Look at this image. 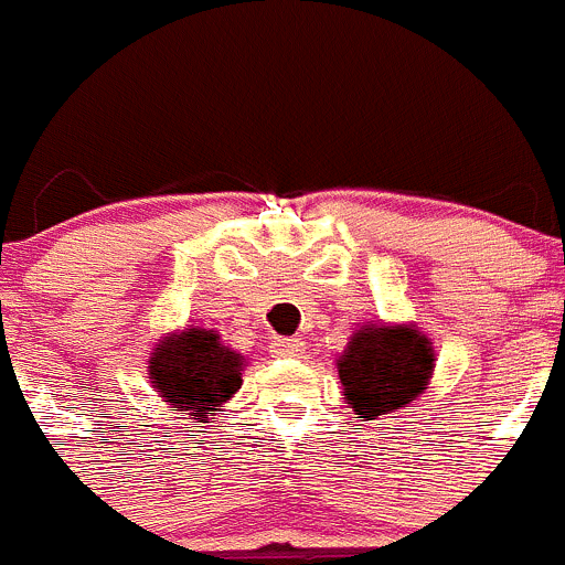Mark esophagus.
Returning a JSON list of instances; mask_svg holds the SVG:
<instances>
[{"instance_id": "esophagus-1", "label": "esophagus", "mask_w": 565, "mask_h": 565, "mask_svg": "<svg viewBox=\"0 0 565 565\" xmlns=\"http://www.w3.org/2000/svg\"><path fill=\"white\" fill-rule=\"evenodd\" d=\"M306 351V342L299 337H274L271 339V353L274 356H299Z\"/></svg>"}]
</instances>
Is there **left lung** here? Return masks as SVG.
I'll return each mask as SVG.
<instances>
[{"instance_id":"1","label":"left lung","mask_w":565,"mask_h":565,"mask_svg":"<svg viewBox=\"0 0 565 565\" xmlns=\"http://www.w3.org/2000/svg\"><path fill=\"white\" fill-rule=\"evenodd\" d=\"M337 371L353 413L373 422L422 396L433 373L430 339L413 328L367 326L353 333Z\"/></svg>"}]
</instances>
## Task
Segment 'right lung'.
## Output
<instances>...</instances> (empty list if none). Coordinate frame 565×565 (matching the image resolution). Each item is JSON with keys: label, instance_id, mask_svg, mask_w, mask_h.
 <instances>
[{"label": "right lung", "instance_id": "add662e5", "mask_svg": "<svg viewBox=\"0 0 565 565\" xmlns=\"http://www.w3.org/2000/svg\"><path fill=\"white\" fill-rule=\"evenodd\" d=\"M239 367L243 356L221 344L217 333L189 328L158 344L149 376L172 407L206 422L209 411H217L239 391Z\"/></svg>", "mask_w": 565, "mask_h": 565}]
</instances>
